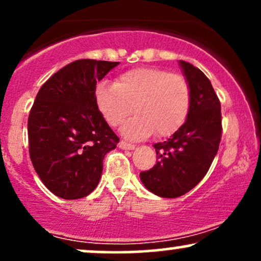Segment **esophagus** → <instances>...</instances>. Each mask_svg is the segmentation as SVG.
I'll return each mask as SVG.
<instances>
[{
    "mask_svg": "<svg viewBox=\"0 0 261 261\" xmlns=\"http://www.w3.org/2000/svg\"><path fill=\"white\" fill-rule=\"evenodd\" d=\"M119 147L122 149H134L135 145L134 143L127 142V141H120V143H119Z\"/></svg>",
    "mask_w": 261,
    "mask_h": 261,
    "instance_id": "esophagus-1",
    "label": "esophagus"
}]
</instances>
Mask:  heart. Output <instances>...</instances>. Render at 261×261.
Returning a JSON list of instances; mask_svg holds the SVG:
<instances>
[{
  "mask_svg": "<svg viewBox=\"0 0 261 261\" xmlns=\"http://www.w3.org/2000/svg\"><path fill=\"white\" fill-rule=\"evenodd\" d=\"M94 101L112 126H120L131 113L137 114L122 127L130 139L154 134L170 136L182 126L191 107V89L184 76L164 68L142 66L101 81L94 88Z\"/></svg>",
  "mask_w": 261,
  "mask_h": 261,
  "instance_id": "obj_1",
  "label": "heart"
}]
</instances>
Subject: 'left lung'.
Listing matches in <instances>:
<instances>
[{"label": "left lung", "instance_id": "8db88e82", "mask_svg": "<svg viewBox=\"0 0 261 261\" xmlns=\"http://www.w3.org/2000/svg\"><path fill=\"white\" fill-rule=\"evenodd\" d=\"M191 89V107L173 136L154 143L157 163L140 173L141 181L161 197H178L195 188L208 172L222 136L221 103L201 70L180 61Z\"/></svg>", "mask_w": 261, "mask_h": 261}]
</instances>
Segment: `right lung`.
I'll list each match as a JSON object with an SVG mask.
<instances>
[{"instance_id":"1","label":"right lung","mask_w":261,"mask_h":261,"mask_svg":"<svg viewBox=\"0 0 261 261\" xmlns=\"http://www.w3.org/2000/svg\"><path fill=\"white\" fill-rule=\"evenodd\" d=\"M119 62L77 60L39 89L28 118L29 155L44 185L66 200L94 190L119 137L94 101V88Z\"/></svg>"}]
</instances>
